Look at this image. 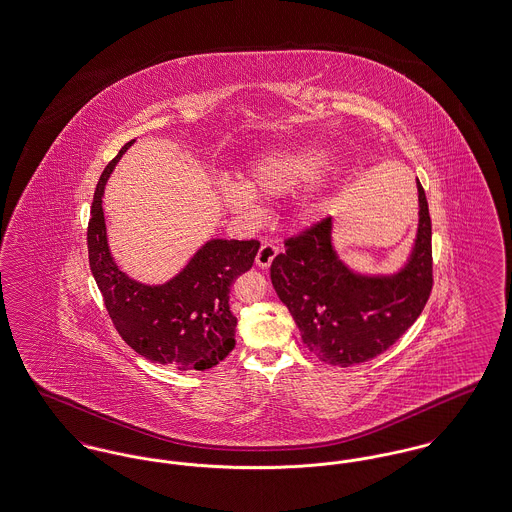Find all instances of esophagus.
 Masks as SVG:
<instances>
[{"instance_id": "esophagus-1", "label": "esophagus", "mask_w": 512, "mask_h": 512, "mask_svg": "<svg viewBox=\"0 0 512 512\" xmlns=\"http://www.w3.org/2000/svg\"><path fill=\"white\" fill-rule=\"evenodd\" d=\"M276 255H278V247H276L274 243H271V241H265V243L259 247V251H257L255 263H257L259 267H263V269H269Z\"/></svg>"}]
</instances>
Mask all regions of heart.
I'll return each instance as SVG.
<instances>
[{"label":"heart","instance_id":"obj_1","mask_svg":"<svg viewBox=\"0 0 512 512\" xmlns=\"http://www.w3.org/2000/svg\"><path fill=\"white\" fill-rule=\"evenodd\" d=\"M334 152L321 143H296L259 152L245 170L243 183L222 180L218 199L243 216H253L257 199H278L311 183L296 201L298 222H311L327 209V195L319 178L331 168Z\"/></svg>","mask_w":512,"mask_h":512}]
</instances>
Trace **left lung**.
Here are the masks:
<instances>
[{"label": "left lung", "mask_w": 512, "mask_h": 512, "mask_svg": "<svg viewBox=\"0 0 512 512\" xmlns=\"http://www.w3.org/2000/svg\"><path fill=\"white\" fill-rule=\"evenodd\" d=\"M418 187V230L394 272L356 271L334 247L332 218L305 230L274 257L271 280L303 344L317 358L350 367L385 352L420 317L431 292V220Z\"/></svg>", "instance_id": "obj_1"}]
</instances>
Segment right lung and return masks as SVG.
I'll return each mask as SVG.
<instances>
[{"label":"right lung","instance_id":"right-lung-1","mask_svg":"<svg viewBox=\"0 0 512 512\" xmlns=\"http://www.w3.org/2000/svg\"><path fill=\"white\" fill-rule=\"evenodd\" d=\"M104 168L92 201L89 263L121 338L143 358L178 371H205L236 346L238 319L230 311L234 280L253 267L259 241H205L178 274L160 284L141 282L121 269L108 243L102 197L121 156Z\"/></svg>","mask_w":512,"mask_h":512}]
</instances>
